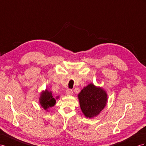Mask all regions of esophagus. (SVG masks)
<instances>
[{
    "mask_svg": "<svg viewBox=\"0 0 146 146\" xmlns=\"http://www.w3.org/2000/svg\"><path fill=\"white\" fill-rule=\"evenodd\" d=\"M66 93L68 95H72L73 94V90L72 89H67V90L66 91Z\"/></svg>",
    "mask_w": 146,
    "mask_h": 146,
    "instance_id": "34e87169",
    "label": "esophagus"
}]
</instances>
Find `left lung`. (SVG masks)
<instances>
[{
  "instance_id": "1",
  "label": "left lung",
  "mask_w": 146,
  "mask_h": 146,
  "mask_svg": "<svg viewBox=\"0 0 146 146\" xmlns=\"http://www.w3.org/2000/svg\"><path fill=\"white\" fill-rule=\"evenodd\" d=\"M82 111L87 118H92L99 114L107 102V95L102 88L89 84L78 94Z\"/></svg>"
}]
</instances>
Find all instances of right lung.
Segmentation results:
<instances>
[{
	"label": "right lung",
	"instance_id": "1",
	"mask_svg": "<svg viewBox=\"0 0 146 146\" xmlns=\"http://www.w3.org/2000/svg\"><path fill=\"white\" fill-rule=\"evenodd\" d=\"M39 102L41 106H42L45 110H47L48 107H53L56 100L53 98L52 95V92L46 90L42 93L39 99Z\"/></svg>",
	"mask_w": 146,
	"mask_h": 146
}]
</instances>
